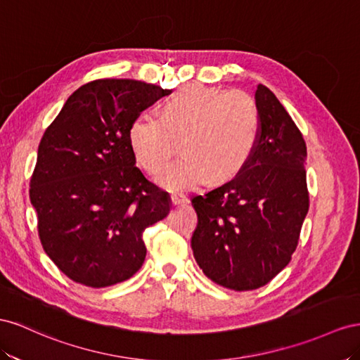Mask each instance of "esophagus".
Returning a JSON list of instances; mask_svg holds the SVG:
<instances>
[{"label":"esophagus","mask_w":360,"mask_h":360,"mask_svg":"<svg viewBox=\"0 0 360 360\" xmlns=\"http://www.w3.org/2000/svg\"><path fill=\"white\" fill-rule=\"evenodd\" d=\"M170 200H172L173 205H186V203H188V198L184 196V194H179V193L178 194H172Z\"/></svg>","instance_id":"obj_1"}]
</instances>
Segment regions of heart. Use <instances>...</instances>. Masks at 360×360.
Masks as SVG:
<instances>
[{
    "label": "heart",
    "instance_id": "obj_1",
    "mask_svg": "<svg viewBox=\"0 0 360 360\" xmlns=\"http://www.w3.org/2000/svg\"><path fill=\"white\" fill-rule=\"evenodd\" d=\"M259 115L244 91H221L190 84L173 94L161 107V116L139 115L128 128V141L140 166L158 172L179 139L182 155L155 178L169 191L193 188L207 176L210 182L237 173L256 145Z\"/></svg>",
    "mask_w": 360,
    "mask_h": 360
}]
</instances>
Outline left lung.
Segmentation results:
<instances>
[{"instance_id": "1", "label": "left lung", "mask_w": 360, "mask_h": 360, "mask_svg": "<svg viewBox=\"0 0 360 360\" xmlns=\"http://www.w3.org/2000/svg\"><path fill=\"white\" fill-rule=\"evenodd\" d=\"M258 139L232 179L194 196V259L212 282L256 290L281 273L294 253L309 210L306 143L288 111L262 84L255 91Z\"/></svg>"}]
</instances>
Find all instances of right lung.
I'll return each mask as SVG.
<instances>
[{
  "mask_svg": "<svg viewBox=\"0 0 360 360\" xmlns=\"http://www.w3.org/2000/svg\"><path fill=\"white\" fill-rule=\"evenodd\" d=\"M169 91L137 79H96L65 102L40 140L30 200L44 250L77 283L104 288L134 276L143 232L170 211L128 141L134 117Z\"/></svg>",
  "mask_w": 360,
  "mask_h": 360,
  "instance_id": "right-lung-1",
  "label": "right lung"
}]
</instances>
